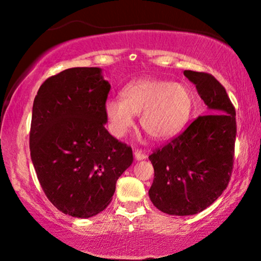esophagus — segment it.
I'll return each instance as SVG.
<instances>
[{
  "mask_svg": "<svg viewBox=\"0 0 261 261\" xmlns=\"http://www.w3.org/2000/svg\"><path fill=\"white\" fill-rule=\"evenodd\" d=\"M134 154H135V158H136V161H143L147 158V153H146V152L139 151V149H136Z\"/></svg>",
  "mask_w": 261,
  "mask_h": 261,
  "instance_id": "esophagus-1",
  "label": "esophagus"
}]
</instances>
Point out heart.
<instances>
[{"label": "heart", "instance_id": "obj_1", "mask_svg": "<svg viewBox=\"0 0 261 261\" xmlns=\"http://www.w3.org/2000/svg\"><path fill=\"white\" fill-rule=\"evenodd\" d=\"M121 95L108 98L104 104L109 131L115 137H124L140 114L141 127L152 139H172L184 128L193 112V93L182 83L142 79L125 86Z\"/></svg>", "mask_w": 261, "mask_h": 261}]
</instances>
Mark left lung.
<instances>
[{
	"label": "left lung",
	"instance_id": "obj_1",
	"mask_svg": "<svg viewBox=\"0 0 261 261\" xmlns=\"http://www.w3.org/2000/svg\"><path fill=\"white\" fill-rule=\"evenodd\" d=\"M207 107L184 133L149 155L154 179L148 195L164 214L189 216L214 203L228 185L237 134L236 110L211 74L184 71Z\"/></svg>",
	"mask_w": 261,
	"mask_h": 261
}]
</instances>
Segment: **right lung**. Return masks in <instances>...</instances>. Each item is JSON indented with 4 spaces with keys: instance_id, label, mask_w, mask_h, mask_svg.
I'll return each mask as SVG.
<instances>
[{
    "instance_id": "obj_1",
    "label": "right lung",
    "mask_w": 261,
    "mask_h": 261,
    "mask_svg": "<svg viewBox=\"0 0 261 261\" xmlns=\"http://www.w3.org/2000/svg\"><path fill=\"white\" fill-rule=\"evenodd\" d=\"M110 83L99 67H72L47 79L33 104L31 155L45 195L72 217L107 208L133 164V149L107 131Z\"/></svg>"
}]
</instances>
